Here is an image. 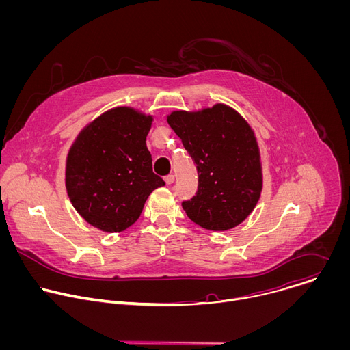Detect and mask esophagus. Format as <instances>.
<instances>
[{"label":"esophagus","instance_id":"obj_1","mask_svg":"<svg viewBox=\"0 0 350 350\" xmlns=\"http://www.w3.org/2000/svg\"><path fill=\"white\" fill-rule=\"evenodd\" d=\"M165 183H166L167 185H172V184L174 183V176H173V174L166 176V177H165Z\"/></svg>","mask_w":350,"mask_h":350}]
</instances>
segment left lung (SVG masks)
Returning <instances> with one entry per match:
<instances>
[{
    "label": "left lung",
    "instance_id": "1",
    "mask_svg": "<svg viewBox=\"0 0 350 350\" xmlns=\"http://www.w3.org/2000/svg\"><path fill=\"white\" fill-rule=\"evenodd\" d=\"M167 123L198 170V191L183 209L198 226L227 231L255 209L263 188L260 151L249 123L231 107L174 111Z\"/></svg>",
    "mask_w": 350,
    "mask_h": 350
}]
</instances>
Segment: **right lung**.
<instances>
[{
    "label": "right lung",
    "instance_id": "add662e5",
    "mask_svg": "<svg viewBox=\"0 0 350 350\" xmlns=\"http://www.w3.org/2000/svg\"><path fill=\"white\" fill-rule=\"evenodd\" d=\"M154 118L118 107L88 123L72 144L65 184L77 213L95 228L120 232L139 217L149 193L165 185L152 172L146 135Z\"/></svg>",
    "mask_w": 350,
    "mask_h": 350
}]
</instances>
